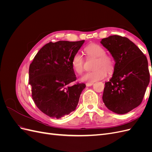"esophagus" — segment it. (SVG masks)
I'll list each match as a JSON object with an SVG mask.
<instances>
[{
    "label": "esophagus",
    "mask_w": 152,
    "mask_h": 152,
    "mask_svg": "<svg viewBox=\"0 0 152 152\" xmlns=\"http://www.w3.org/2000/svg\"><path fill=\"white\" fill-rule=\"evenodd\" d=\"M94 84V83H86V85L87 87H90L91 86H93Z\"/></svg>",
    "instance_id": "1"
}]
</instances>
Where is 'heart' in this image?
<instances>
[{
  "mask_svg": "<svg viewBox=\"0 0 152 152\" xmlns=\"http://www.w3.org/2000/svg\"><path fill=\"white\" fill-rule=\"evenodd\" d=\"M84 51L89 56L96 58L94 70L88 72L82 75L80 80L86 82H94L102 80L107 75V72L112 73L115 68V61L112 57L106 54L105 49L101 45L91 44L85 48ZM84 59L82 55L77 53L73 56L72 65L73 70L79 74L84 71Z\"/></svg>",
  "mask_w": 152,
  "mask_h": 152,
  "instance_id": "heart-1",
  "label": "heart"
}]
</instances>
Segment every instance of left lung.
<instances>
[{
  "label": "left lung",
  "instance_id": "obj_1",
  "mask_svg": "<svg viewBox=\"0 0 152 152\" xmlns=\"http://www.w3.org/2000/svg\"><path fill=\"white\" fill-rule=\"evenodd\" d=\"M101 44L115 61L112 77L105 83L103 103L114 113H127L138 107L143 99L150 82L148 60L141 50L124 37L110 36L103 39Z\"/></svg>",
  "mask_w": 152,
  "mask_h": 152
}]
</instances>
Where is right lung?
I'll return each mask as SVG.
<instances>
[{
	"mask_svg": "<svg viewBox=\"0 0 152 152\" xmlns=\"http://www.w3.org/2000/svg\"><path fill=\"white\" fill-rule=\"evenodd\" d=\"M85 40L50 42L35 55L29 67V84L37 107L52 118H60L76 109L84 83L77 78L72 60Z\"/></svg>",
	"mask_w": 152,
	"mask_h": 152,
	"instance_id": "right-lung-1",
	"label": "right lung"
}]
</instances>
